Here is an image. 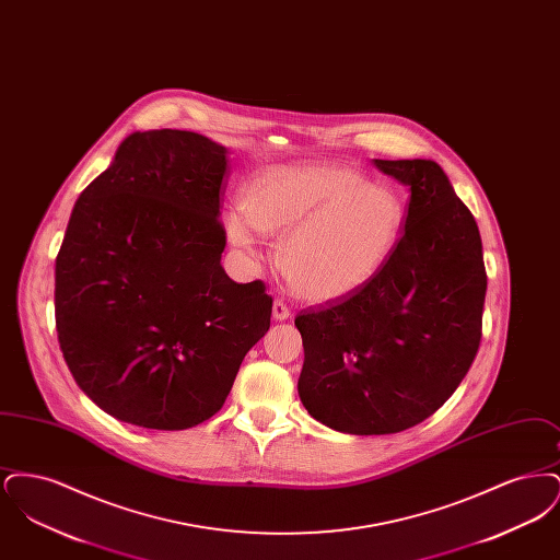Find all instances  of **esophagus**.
I'll return each instance as SVG.
<instances>
[{"label": "esophagus", "mask_w": 560, "mask_h": 560, "mask_svg": "<svg viewBox=\"0 0 560 560\" xmlns=\"http://www.w3.org/2000/svg\"><path fill=\"white\" fill-rule=\"evenodd\" d=\"M272 317L277 320H285L292 317V313H290V308H288L281 300H275V304H272Z\"/></svg>", "instance_id": "34e87169"}]
</instances>
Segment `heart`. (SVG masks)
<instances>
[{"label":"heart","instance_id":"1","mask_svg":"<svg viewBox=\"0 0 560 560\" xmlns=\"http://www.w3.org/2000/svg\"><path fill=\"white\" fill-rule=\"evenodd\" d=\"M243 215H224L229 241L252 254V229L279 241L277 267L290 290L331 302L365 288L399 245L405 208L393 188L350 167L272 170L252 183Z\"/></svg>","mask_w":560,"mask_h":560}]
</instances>
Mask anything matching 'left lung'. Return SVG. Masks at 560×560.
<instances>
[{
	"mask_svg": "<svg viewBox=\"0 0 560 560\" xmlns=\"http://www.w3.org/2000/svg\"><path fill=\"white\" fill-rule=\"evenodd\" d=\"M373 163L411 190L399 245L365 288L295 317L300 400L348 434L407 430L452 397L477 357L487 292L479 226L441 165Z\"/></svg>",
	"mask_w": 560,
	"mask_h": 560,
	"instance_id": "left-lung-1",
	"label": "left lung"
}]
</instances>
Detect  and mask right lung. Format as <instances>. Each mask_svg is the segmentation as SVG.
Segmentation results:
<instances>
[{
  "label": "right lung",
  "mask_w": 560,
  "mask_h": 560,
  "mask_svg": "<svg viewBox=\"0 0 560 560\" xmlns=\"http://www.w3.org/2000/svg\"><path fill=\"white\" fill-rule=\"evenodd\" d=\"M226 170V149L201 133L133 132L69 218L58 342L81 390L121 422L210 420L270 327L267 285L235 283L220 265Z\"/></svg>",
  "instance_id": "obj_1"
}]
</instances>
